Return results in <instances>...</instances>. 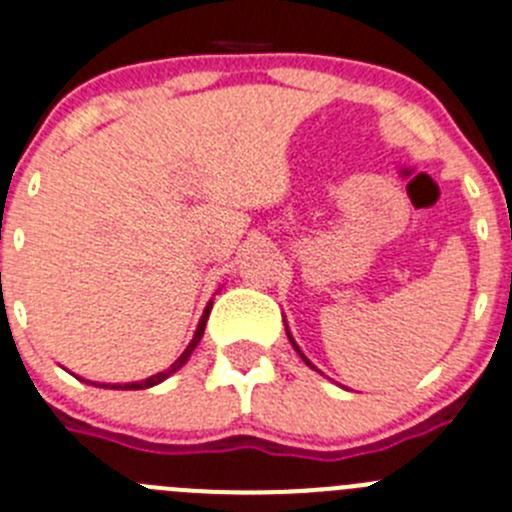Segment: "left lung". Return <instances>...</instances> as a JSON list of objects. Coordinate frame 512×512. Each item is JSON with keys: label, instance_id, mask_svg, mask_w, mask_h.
<instances>
[{"label": "left lung", "instance_id": "8db88e82", "mask_svg": "<svg viewBox=\"0 0 512 512\" xmlns=\"http://www.w3.org/2000/svg\"><path fill=\"white\" fill-rule=\"evenodd\" d=\"M284 327H287V320H284ZM287 337H289V342H292V348H294V350H297V353H299V358H302V360H304V363H307V365H309V368H314V365H312V363H309V358H307V355H304V353H302V350H299L297 340H294V337H292V332H289V327H287Z\"/></svg>", "mask_w": 512, "mask_h": 512}]
</instances>
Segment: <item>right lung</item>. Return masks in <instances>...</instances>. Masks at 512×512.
<instances>
[{
    "instance_id": "right-lung-1",
    "label": "right lung",
    "mask_w": 512,
    "mask_h": 512,
    "mask_svg": "<svg viewBox=\"0 0 512 512\" xmlns=\"http://www.w3.org/2000/svg\"><path fill=\"white\" fill-rule=\"evenodd\" d=\"M210 307H213V302H208V307L203 309V317H200V322H198V330H195V335H192V340H190V345L185 348V353H182L180 358H177L175 363L170 365V368L162 370V373H154V375H149V378H144V381H137V383H93V381H83V378H81V381L91 383V386H98V388H116V391H139V388H152V386H157V383L167 381L172 373H177V370H180L182 365L190 360L192 350L198 348L200 340H203L205 322H208V317H210ZM75 378H78V375H75Z\"/></svg>"
}]
</instances>
